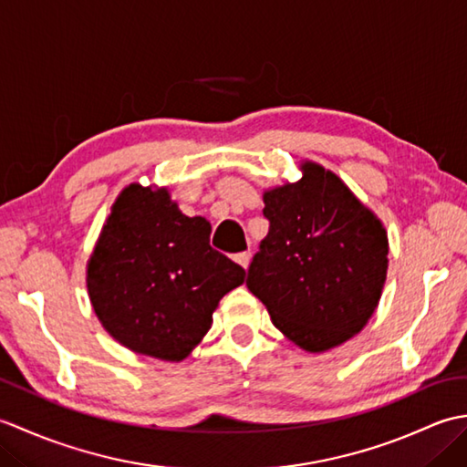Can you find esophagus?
Returning a JSON list of instances; mask_svg holds the SVG:
<instances>
[{"label":"esophagus","mask_w":467,"mask_h":467,"mask_svg":"<svg viewBox=\"0 0 467 467\" xmlns=\"http://www.w3.org/2000/svg\"><path fill=\"white\" fill-rule=\"evenodd\" d=\"M234 261L239 263L243 269H246V266H249V263H251V253L246 251V253H239V254H234Z\"/></svg>","instance_id":"esophagus-1"}]
</instances>
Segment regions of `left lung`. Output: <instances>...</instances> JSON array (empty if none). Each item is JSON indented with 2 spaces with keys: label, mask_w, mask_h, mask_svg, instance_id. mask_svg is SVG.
Listing matches in <instances>:
<instances>
[{
  "label": "left lung",
  "mask_w": 467,
  "mask_h": 467,
  "mask_svg": "<svg viewBox=\"0 0 467 467\" xmlns=\"http://www.w3.org/2000/svg\"><path fill=\"white\" fill-rule=\"evenodd\" d=\"M303 178L263 194L269 234L253 256L249 291L273 325L309 353L359 333L381 299L387 233L339 176L305 161Z\"/></svg>",
  "instance_id": "left-lung-1"
}]
</instances>
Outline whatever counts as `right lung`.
Returning <instances> with one entry per match:
<instances>
[{"label": "right lung", "instance_id": "add662e5", "mask_svg": "<svg viewBox=\"0 0 467 467\" xmlns=\"http://www.w3.org/2000/svg\"><path fill=\"white\" fill-rule=\"evenodd\" d=\"M244 269L211 246V223L186 216L166 188L126 186L88 261L94 313L140 355L182 361L202 341Z\"/></svg>", "mask_w": 467, "mask_h": 467}]
</instances>
